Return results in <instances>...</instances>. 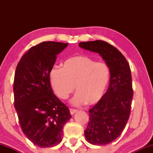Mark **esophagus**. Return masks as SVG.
Listing matches in <instances>:
<instances>
[{"label": "esophagus", "mask_w": 153, "mask_h": 153, "mask_svg": "<svg viewBox=\"0 0 153 153\" xmlns=\"http://www.w3.org/2000/svg\"><path fill=\"white\" fill-rule=\"evenodd\" d=\"M70 111H71V115H73L75 113H76V112L78 111V110H77V109H73V108H71V109H70Z\"/></svg>", "instance_id": "1"}]
</instances>
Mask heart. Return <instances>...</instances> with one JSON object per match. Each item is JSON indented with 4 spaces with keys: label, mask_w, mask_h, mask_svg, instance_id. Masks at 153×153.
<instances>
[{
    "label": "heart",
    "mask_w": 153,
    "mask_h": 153,
    "mask_svg": "<svg viewBox=\"0 0 153 153\" xmlns=\"http://www.w3.org/2000/svg\"><path fill=\"white\" fill-rule=\"evenodd\" d=\"M55 94L61 99H68L76 86L77 94L72 103L79 106L94 105L104 96L110 80V69L105 62H97L86 55L67 59L62 68L54 67L49 74Z\"/></svg>",
    "instance_id": "heart-1"
}]
</instances>
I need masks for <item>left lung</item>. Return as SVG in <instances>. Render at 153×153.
<instances>
[{
	"label": "left lung",
	"mask_w": 153,
	"mask_h": 153,
	"mask_svg": "<svg viewBox=\"0 0 153 153\" xmlns=\"http://www.w3.org/2000/svg\"><path fill=\"white\" fill-rule=\"evenodd\" d=\"M79 47L99 53L109 67L108 90L102 99L89 109L85 139L94 145H106L124 130L131 111L133 98L130 67L116 47L101 40L83 42Z\"/></svg>",
	"instance_id": "obj_1"
}]
</instances>
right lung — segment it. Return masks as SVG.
Here are the masks:
<instances>
[{"label": "right lung", "mask_w": 153, "mask_h": 153, "mask_svg": "<svg viewBox=\"0 0 153 153\" xmlns=\"http://www.w3.org/2000/svg\"><path fill=\"white\" fill-rule=\"evenodd\" d=\"M68 44L44 42L31 47L16 69L14 106L26 137L39 147L62 141L63 126L71 118L69 108L54 94L49 78L57 55Z\"/></svg>", "instance_id": "obj_1"}]
</instances>
